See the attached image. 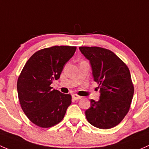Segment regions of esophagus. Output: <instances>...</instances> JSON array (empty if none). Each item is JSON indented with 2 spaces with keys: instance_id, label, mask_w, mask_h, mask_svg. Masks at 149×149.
Returning <instances> with one entry per match:
<instances>
[{
  "instance_id": "34e87169",
  "label": "esophagus",
  "mask_w": 149,
  "mask_h": 149,
  "mask_svg": "<svg viewBox=\"0 0 149 149\" xmlns=\"http://www.w3.org/2000/svg\"><path fill=\"white\" fill-rule=\"evenodd\" d=\"M72 98L74 100H79V99H80L81 98V97L80 96H79V95H77V94H74V95H72Z\"/></svg>"
}]
</instances>
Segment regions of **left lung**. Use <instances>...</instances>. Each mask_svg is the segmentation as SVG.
<instances>
[{
	"label": "left lung",
	"instance_id": "left-lung-1",
	"mask_svg": "<svg viewBox=\"0 0 149 149\" xmlns=\"http://www.w3.org/2000/svg\"><path fill=\"white\" fill-rule=\"evenodd\" d=\"M90 62L95 82L99 84L100 99L91 100L85 111L87 121L101 129L118 125L129 110L134 88L126 64L113 52L97 47H80Z\"/></svg>",
	"mask_w": 149,
	"mask_h": 149
}]
</instances>
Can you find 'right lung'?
<instances>
[{"instance_id":"obj_1","label":"right lung","mask_w":149,"mask_h":149,"mask_svg":"<svg viewBox=\"0 0 149 149\" xmlns=\"http://www.w3.org/2000/svg\"><path fill=\"white\" fill-rule=\"evenodd\" d=\"M76 47L54 46L33 54L18 77L17 91L23 111L33 123L49 128L64 118L72 103L70 95L52 90L64 65L72 57Z\"/></svg>"}]
</instances>
